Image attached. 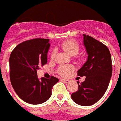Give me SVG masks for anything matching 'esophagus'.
I'll return each instance as SVG.
<instances>
[{
  "label": "esophagus",
  "instance_id": "1",
  "mask_svg": "<svg viewBox=\"0 0 121 121\" xmlns=\"http://www.w3.org/2000/svg\"><path fill=\"white\" fill-rule=\"evenodd\" d=\"M61 80H62L63 82H65V83H69L71 81V80H69V79H62Z\"/></svg>",
  "mask_w": 121,
  "mask_h": 121
}]
</instances>
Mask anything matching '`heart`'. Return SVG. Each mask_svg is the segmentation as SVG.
Instances as JSON below:
<instances>
[{"label":"heart","mask_w":121,"mask_h":121,"mask_svg":"<svg viewBox=\"0 0 121 121\" xmlns=\"http://www.w3.org/2000/svg\"><path fill=\"white\" fill-rule=\"evenodd\" d=\"M61 48L71 56H75L76 55L79 51V44L74 40H67L64 42L63 44H61ZM55 56V52L52 51L51 53V58H54ZM73 69V67L71 65H65L61 66L59 68V72L63 76H67L71 72Z\"/></svg>","instance_id":"b5f03b06"}]
</instances>
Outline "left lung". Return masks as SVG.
<instances>
[{
	"label": "left lung",
	"instance_id": "left-lung-1",
	"mask_svg": "<svg viewBox=\"0 0 121 121\" xmlns=\"http://www.w3.org/2000/svg\"><path fill=\"white\" fill-rule=\"evenodd\" d=\"M83 36L87 60L77 75L86 79L80 84L77 82L78 90L71 94V98L77 104L89 106L101 99L108 87L112 73V60L106 46L90 35Z\"/></svg>",
	"mask_w": 121,
	"mask_h": 121
}]
</instances>
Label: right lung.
Masks as SVG:
<instances>
[{"mask_svg": "<svg viewBox=\"0 0 121 121\" xmlns=\"http://www.w3.org/2000/svg\"><path fill=\"white\" fill-rule=\"evenodd\" d=\"M50 44L48 39L36 38L17 45L9 58L10 80L21 100L31 104H40L48 100L52 88L58 79H38L37 71L47 63Z\"/></svg>", "mask_w": 121, "mask_h": 121, "instance_id": "add662e5", "label": "right lung"}]
</instances>
